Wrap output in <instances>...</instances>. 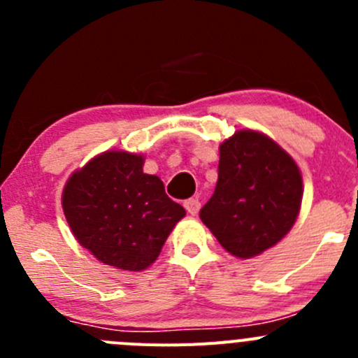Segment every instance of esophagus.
<instances>
[{
  "mask_svg": "<svg viewBox=\"0 0 358 358\" xmlns=\"http://www.w3.org/2000/svg\"><path fill=\"white\" fill-rule=\"evenodd\" d=\"M183 206H185V209L187 211L190 213V215H197V213H199V209H201V202H199V199H187L185 202H183Z\"/></svg>",
  "mask_w": 358,
  "mask_h": 358,
  "instance_id": "esophagus-1",
  "label": "esophagus"
}]
</instances>
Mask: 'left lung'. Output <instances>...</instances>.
<instances>
[{
    "label": "left lung",
    "mask_w": 358,
    "mask_h": 358,
    "mask_svg": "<svg viewBox=\"0 0 358 358\" xmlns=\"http://www.w3.org/2000/svg\"><path fill=\"white\" fill-rule=\"evenodd\" d=\"M301 196V173L289 154L244 129L220 145L218 182L199 216L230 255L251 258L289 232Z\"/></svg>",
    "instance_id": "1"
}]
</instances>
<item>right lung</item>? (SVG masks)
Returning <instances> with one entry per match:
<instances>
[{
  "instance_id": "right-lung-1",
  "label": "right lung",
  "mask_w": 358,
  "mask_h": 358,
  "mask_svg": "<svg viewBox=\"0 0 358 358\" xmlns=\"http://www.w3.org/2000/svg\"><path fill=\"white\" fill-rule=\"evenodd\" d=\"M143 157L110 152L96 156L69 178L62 196L72 234L106 265L147 268L164 246L185 209L164 185L142 169Z\"/></svg>"
}]
</instances>
